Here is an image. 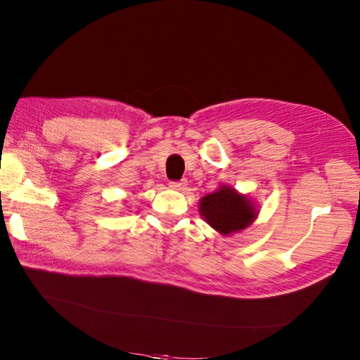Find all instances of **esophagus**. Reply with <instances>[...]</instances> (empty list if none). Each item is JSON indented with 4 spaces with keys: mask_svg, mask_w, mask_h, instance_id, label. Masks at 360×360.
<instances>
[{
    "mask_svg": "<svg viewBox=\"0 0 360 360\" xmlns=\"http://www.w3.org/2000/svg\"><path fill=\"white\" fill-rule=\"evenodd\" d=\"M170 187L174 188V190H186L187 181L182 179V181H178V182H170Z\"/></svg>",
    "mask_w": 360,
    "mask_h": 360,
    "instance_id": "esophagus-1",
    "label": "esophagus"
}]
</instances>
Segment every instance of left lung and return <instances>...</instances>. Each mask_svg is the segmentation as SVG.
<instances>
[{"label": "left lung", "mask_w": 360, "mask_h": 360, "mask_svg": "<svg viewBox=\"0 0 360 360\" xmlns=\"http://www.w3.org/2000/svg\"><path fill=\"white\" fill-rule=\"evenodd\" d=\"M257 204L249 195L231 186H219L213 193L200 200V215L221 235H231L248 229L258 217Z\"/></svg>", "instance_id": "8db88e82"}]
</instances>
